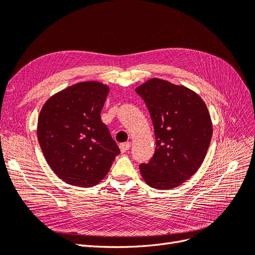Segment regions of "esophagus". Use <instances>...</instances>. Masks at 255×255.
I'll use <instances>...</instances> for the list:
<instances>
[{
  "mask_svg": "<svg viewBox=\"0 0 255 255\" xmlns=\"http://www.w3.org/2000/svg\"><path fill=\"white\" fill-rule=\"evenodd\" d=\"M130 146H131V143L130 142H125V143L120 144V148H121L122 152H126L130 148Z\"/></svg>",
  "mask_w": 255,
  "mask_h": 255,
  "instance_id": "esophagus-1",
  "label": "esophagus"
}]
</instances>
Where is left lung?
<instances>
[{
    "label": "left lung",
    "instance_id": "obj_1",
    "mask_svg": "<svg viewBox=\"0 0 255 255\" xmlns=\"http://www.w3.org/2000/svg\"><path fill=\"white\" fill-rule=\"evenodd\" d=\"M135 92L144 99L156 136V150L140 164L143 179L165 190L180 186L200 169L213 135V123L203 99L184 85L152 78Z\"/></svg>",
    "mask_w": 255,
    "mask_h": 255
}]
</instances>
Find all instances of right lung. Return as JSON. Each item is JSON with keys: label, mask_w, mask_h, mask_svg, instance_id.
I'll return each mask as SVG.
<instances>
[{"label": "right lung", "mask_w": 255, "mask_h": 255, "mask_svg": "<svg viewBox=\"0 0 255 255\" xmlns=\"http://www.w3.org/2000/svg\"><path fill=\"white\" fill-rule=\"evenodd\" d=\"M110 87L83 81L57 92L42 106L37 137L50 168L71 186L99 184L121 150L100 119Z\"/></svg>", "instance_id": "right-lung-1"}]
</instances>
